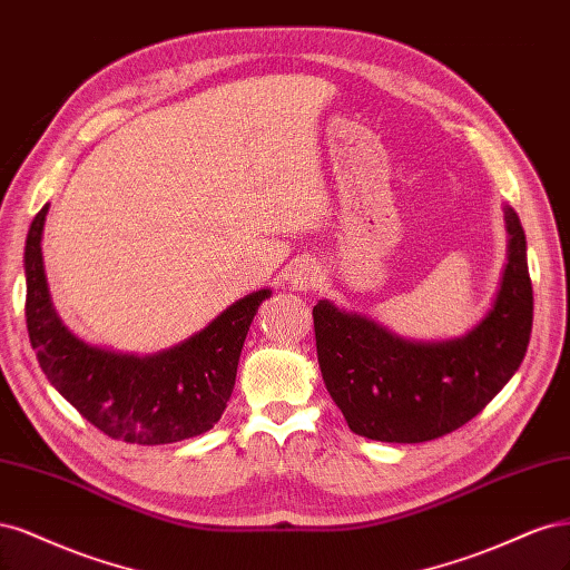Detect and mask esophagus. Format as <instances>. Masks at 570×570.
Segmentation results:
<instances>
[{"instance_id": "34e87169", "label": "esophagus", "mask_w": 570, "mask_h": 570, "mask_svg": "<svg viewBox=\"0 0 570 570\" xmlns=\"http://www.w3.org/2000/svg\"><path fill=\"white\" fill-rule=\"evenodd\" d=\"M286 282L298 288V291H307L320 282V267L312 261H298L291 263V267L286 269Z\"/></svg>"}]
</instances>
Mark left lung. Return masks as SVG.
I'll return each mask as SVG.
<instances>
[{"instance_id":"left-lung-1","label":"left lung","mask_w":570,"mask_h":570,"mask_svg":"<svg viewBox=\"0 0 570 570\" xmlns=\"http://www.w3.org/2000/svg\"><path fill=\"white\" fill-rule=\"evenodd\" d=\"M507 265L488 315L450 341H410L357 312L320 301L317 360L328 395L353 433L381 443H426L456 431L521 366L532 328L525 234L504 206Z\"/></svg>"}]
</instances>
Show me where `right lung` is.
<instances>
[{
	"label": "right lung",
	"mask_w": 570,
	"mask_h": 570,
	"mask_svg": "<svg viewBox=\"0 0 570 570\" xmlns=\"http://www.w3.org/2000/svg\"><path fill=\"white\" fill-rule=\"evenodd\" d=\"M47 213L32 219L23 263L28 334L49 383L89 424L125 443L165 445L210 431L232 397L248 326L272 291L248 293L156 355L104 351L70 334L51 305L40 246Z\"/></svg>",
	"instance_id": "add662e5"
}]
</instances>
